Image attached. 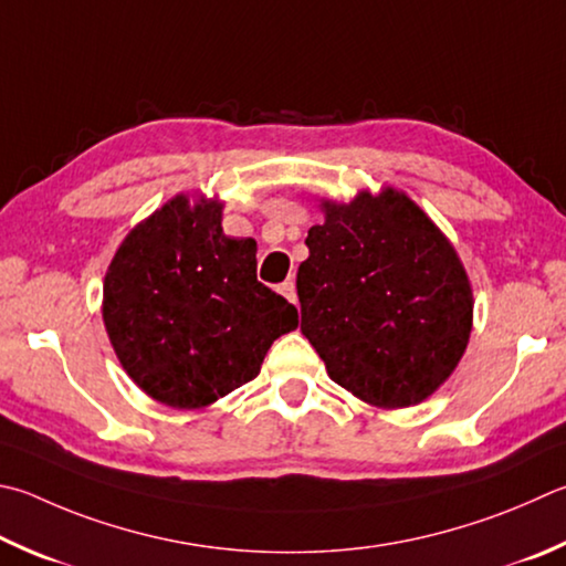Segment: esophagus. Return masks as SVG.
Here are the masks:
<instances>
[{"instance_id":"esophagus-1","label":"esophagus","mask_w":566,"mask_h":566,"mask_svg":"<svg viewBox=\"0 0 566 566\" xmlns=\"http://www.w3.org/2000/svg\"><path fill=\"white\" fill-rule=\"evenodd\" d=\"M280 292H282L284 300H290L292 304H296V286H294V282H292V280L282 282V284H280Z\"/></svg>"}]
</instances>
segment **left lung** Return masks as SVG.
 Listing matches in <instances>:
<instances>
[{
  "label": "left lung",
  "mask_w": 566,
  "mask_h": 566,
  "mask_svg": "<svg viewBox=\"0 0 566 566\" xmlns=\"http://www.w3.org/2000/svg\"><path fill=\"white\" fill-rule=\"evenodd\" d=\"M296 272L302 334L364 403H423L465 354L472 286L453 244L396 188L322 200Z\"/></svg>",
  "instance_id": "1"
}]
</instances>
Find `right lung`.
Instances as JSON below:
<instances>
[{"mask_svg": "<svg viewBox=\"0 0 566 566\" xmlns=\"http://www.w3.org/2000/svg\"><path fill=\"white\" fill-rule=\"evenodd\" d=\"M104 324L143 394L195 410L252 381L300 314L256 282V242L222 232V202L180 192L113 254Z\"/></svg>", "mask_w": 566, "mask_h": 566, "instance_id": "1", "label": "right lung"}]
</instances>
